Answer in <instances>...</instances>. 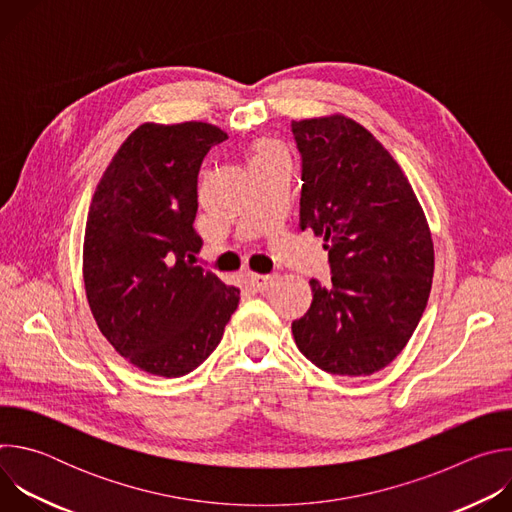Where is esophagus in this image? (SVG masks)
<instances>
[{
	"mask_svg": "<svg viewBox=\"0 0 512 512\" xmlns=\"http://www.w3.org/2000/svg\"><path fill=\"white\" fill-rule=\"evenodd\" d=\"M247 283H249V287H251V289H255V291H265V289H269V287H271L273 277H271V275L249 273V275H247Z\"/></svg>",
	"mask_w": 512,
	"mask_h": 512,
	"instance_id": "obj_1",
	"label": "esophagus"
}]
</instances>
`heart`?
Returning a JSON list of instances; mask_svg holds the SVG:
<instances>
[{"label": "heart", "instance_id": "obj_1", "mask_svg": "<svg viewBox=\"0 0 512 512\" xmlns=\"http://www.w3.org/2000/svg\"><path fill=\"white\" fill-rule=\"evenodd\" d=\"M271 154H281L275 145H269V143H263L261 148L257 150V154H255V158H261V156H271Z\"/></svg>", "mask_w": 512, "mask_h": 512}]
</instances>
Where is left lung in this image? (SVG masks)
<instances>
[{
    "label": "left lung",
    "instance_id": "1",
    "mask_svg": "<svg viewBox=\"0 0 512 512\" xmlns=\"http://www.w3.org/2000/svg\"><path fill=\"white\" fill-rule=\"evenodd\" d=\"M302 154L300 229L324 237L332 285L291 324L300 352L340 377H369L407 346L429 300L433 241L397 160L354 119L291 121Z\"/></svg>",
    "mask_w": 512,
    "mask_h": 512
}]
</instances>
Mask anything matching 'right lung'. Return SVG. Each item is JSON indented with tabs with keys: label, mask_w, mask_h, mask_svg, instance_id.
<instances>
[{
	"label": "right lung",
	"mask_w": 512,
	"mask_h": 512,
	"mask_svg": "<svg viewBox=\"0 0 512 512\" xmlns=\"http://www.w3.org/2000/svg\"><path fill=\"white\" fill-rule=\"evenodd\" d=\"M229 135L212 123H141L93 194L83 279L93 318L135 369L176 379L221 342L239 289L194 265L198 170Z\"/></svg>",
	"instance_id": "1"
}]
</instances>
